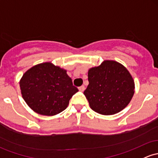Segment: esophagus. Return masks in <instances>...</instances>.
Returning <instances> with one entry per match:
<instances>
[{
	"instance_id": "34e87169",
	"label": "esophagus",
	"mask_w": 158,
	"mask_h": 158,
	"mask_svg": "<svg viewBox=\"0 0 158 158\" xmlns=\"http://www.w3.org/2000/svg\"><path fill=\"white\" fill-rule=\"evenodd\" d=\"M85 86L82 85V86H80V87H79V90L80 91H83L85 90Z\"/></svg>"
}]
</instances>
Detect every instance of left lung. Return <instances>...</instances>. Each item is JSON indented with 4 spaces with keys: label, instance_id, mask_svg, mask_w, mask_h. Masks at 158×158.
Instances as JSON below:
<instances>
[{
    "label": "left lung",
    "instance_id": "1",
    "mask_svg": "<svg viewBox=\"0 0 158 158\" xmlns=\"http://www.w3.org/2000/svg\"><path fill=\"white\" fill-rule=\"evenodd\" d=\"M88 84L84 91L94 112L114 115L125 108L134 94V82L128 70L121 64L105 60L88 70Z\"/></svg>",
    "mask_w": 158,
    "mask_h": 158
}]
</instances>
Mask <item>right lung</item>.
<instances>
[{
	"mask_svg": "<svg viewBox=\"0 0 158 158\" xmlns=\"http://www.w3.org/2000/svg\"><path fill=\"white\" fill-rule=\"evenodd\" d=\"M20 88L26 103L43 115L61 112L79 91L67 71L48 62L29 69L21 79Z\"/></svg>",
	"mask_w": 158,
	"mask_h": 158,
	"instance_id": "obj_1",
	"label": "right lung"
}]
</instances>
